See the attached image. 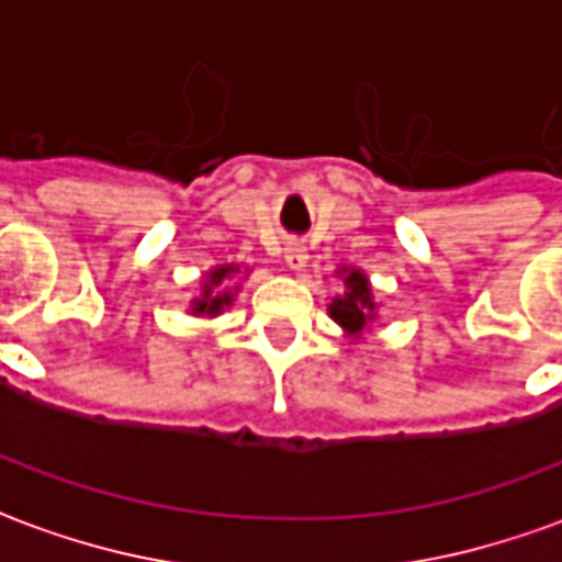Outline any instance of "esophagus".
<instances>
[{
    "label": "esophagus",
    "instance_id": "obj_1",
    "mask_svg": "<svg viewBox=\"0 0 562 562\" xmlns=\"http://www.w3.org/2000/svg\"><path fill=\"white\" fill-rule=\"evenodd\" d=\"M306 249L301 244H292L289 249H285V265H289V270H304L306 268Z\"/></svg>",
    "mask_w": 562,
    "mask_h": 562
}]
</instances>
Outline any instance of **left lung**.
Masks as SVG:
<instances>
[{"label": "left lung", "mask_w": 562, "mask_h": 562, "mask_svg": "<svg viewBox=\"0 0 562 562\" xmlns=\"http://www.w3.org/2000/svg\"><path fill=\"white\" fill-rule=\"evenodd\" d=\"M342 282H346V292L330 301L328 313L346 334L358 337L376 318L373 292H370V282L361 270H342Z\"/></svg>", "instance_id": "1"}]
</instances>
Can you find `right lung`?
I'll return each mask as SVG.
<instances>
[{"instance_id":"1","label":"right lung","mask_w":562,"mask_h":562,"mask_svg":"<svg viewBox=\"0 0 562 562\" xmlns=\"http://www.w3.org/2000/svg\"><path fill=\"white\" fill-rule=\"evenodd\" d=\"M234 273H237V265H220V268H213L204 277V289H201V297L192 301V313L195 316H220L225 306H232L234 294L225 289V282L232 280Z\"/></svg>"}]
</instances>
